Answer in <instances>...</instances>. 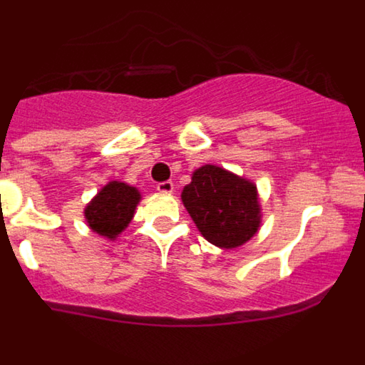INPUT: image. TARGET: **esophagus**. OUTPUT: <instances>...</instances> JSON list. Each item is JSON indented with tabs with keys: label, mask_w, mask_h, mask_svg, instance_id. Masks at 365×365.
I'll return each mask as SVG.
<instances>
[{
	"label": "esophagus",
	"mask_w": 365,
	"mask_h": 365,
	"mask_svg": "<svg viewBox=\"0 0 365 365\" xmlns=\"http://www.w3.org/2000/svg\"><path fill=\"white\" fill-rule=\"evenodd\" d=\"M173 190H175V185H173L172 180H166V182H159L157 185V192L164 193V195H172Z\"/></svg>",
	"instance_id": "esophagus-1"
}]
</instances>
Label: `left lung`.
Listing matches in <instances>:
<instances>
[{"label":"left lung","mask_w":365,"mask_h":365,"mask_svg":"<svg viewBox=\"0 0 365 365\" xmlns=\"http://www.w3.org/2000/svg\"><path fill=\"white\" fill-rule=\"evenodd\" d=\"M180 199L202 237L225 250L248 243L263 221L256 182L217 164L197 168Z\"/></svg>","instance_id":"1"}]
</instances>
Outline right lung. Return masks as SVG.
<instances>
[{
    "instance_id": "1",
    "label": "right lung",
    "mask_w": 365,
    "mask_h": 365,
    "mask_svg": "<svg viewBox=\"0 0 365 365\" xmlns=\"http://www.w3.org/2000/svg\"><path fill=\"white\" fill-rule=\"evenodd\" d=\"M143 193L124 180H109L83 208L89 230L108 241H117L130 227Z\"/></svg>"
}]
</instances>
